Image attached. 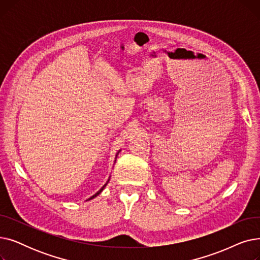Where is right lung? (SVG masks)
Masks as SVG:
<instances>
[{"mask_svg": "<svg viewBox=\"0 0 260 260\" xmlns=\"http://www.w3.org/2000/svg\"><path fill=\"white\" fill-rule=\"evenodd\" d=\"M120 151H121V149H119V152H120ZM119 152H118V154H119ZM118 154H117V155H116V157H117V156H118ZM115 161H116V160H115ZM108 181H109V179H108V180H107V182H106V183H105V184H104V185H103V186H102V187H101V188H100V189H99V190H98V192H97V193H95V194H94V195H92V196H91V197H90V198H88V200H90V199H93V198H94V197H97V196H98V195H99V194H100V193H101V192H102V190H103V189H104V187H105V186H106V184H107V183H108Z\"/></svg>", "mask_w": 260, "mask_h": 260, "instance_id": "right-lung-1", "label": "right lung"}]
</instances>
